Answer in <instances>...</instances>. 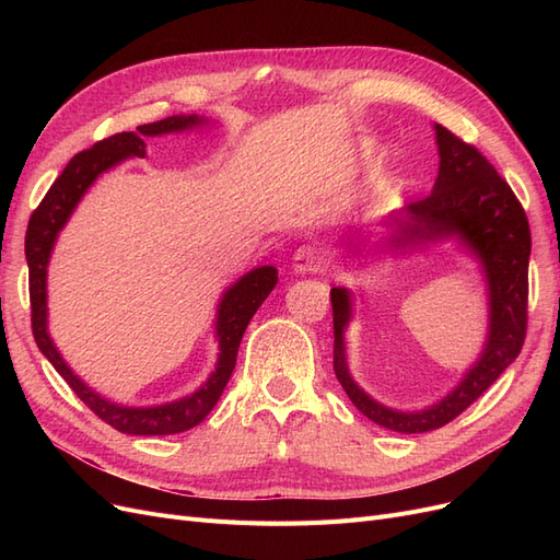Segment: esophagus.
<instances>
[{"instance_id":"34e87169","label":"esophagus","mask_w":560,"mask_h":560,"mask_svg":"<svg viewBox=\"0 0 560 560\" xmlns=\"http://www.w3.org/2000/svg\"><path fill=\"white\" fill-rule=\"evenodd\" d=\"M292 261H294L292 264L294 270H296V273H301V276L317 273V270H322V266H325V261H322V257H319V252L315 247H311V245L299 247L294 252V259Z\"/></svg>"}]
</instances>
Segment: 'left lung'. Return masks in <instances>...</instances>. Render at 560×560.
I'll return each mask as SVG.
<instances>
[{
	"mask_svg": "<svg viewBox=\"0 0 560 560\" xmlns=\"http://www.w3.org/2000/svg\"><path fill=\"white\" fill-rule=\"evenodd\" d=\"M439 175L428 198L409 202L387 219V233L364 241L354 252L409 254L434 243L455 241L481 266L488 294V334L483 350L446 397L418 411L389 409L354 383L346 358V329L352 296L346 287L331 290L334 371L358 409L376 425L401 434L444 428L477 401L523 348L528 322L530 226L518 198L477 147L434 126Z\"/></svg>",
	"mask_w": 560,
	"mask_h": 560,
	"instance_id": "1",
	"label": "left lung"
}]
</instances>
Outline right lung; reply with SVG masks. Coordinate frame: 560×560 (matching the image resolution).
<instances>
[{"mask_svg": "<svg viewBox=\"0 0 560 560\" xmlns=\"http://www.w3.org/2000/svg\"><path fill=\"white\" fill-rule=\"evenodd\" d=\"M208 118L198 114L189 116H167L156 124L138 126L135 132H116L112 138L95 142L91 149L77 154L62 175L54 182L39 208L32 212L27 233H25V259L30 268V306H32V334L44 358L56 366L58 374L74 389V395L89 406V409L103 418L107 425L124 434H177L196 428L200 420L214 409V404L222 397L224 387L235 369V358L243 341V334L249 325L252 315L273 292L278 282L276 266L252 268L241 280H235L229 290L219 299L214 334L219 341V358L214 371L208 376L196 393L186 395L175 401H165L156 406H124L100 397L93 387L83 383L74 371L67 366L60 350L56 348L54 338L48 334V306H46V276L50 252L65 224L70 222L72 212L77 210L79 200L83 198L93 182L112 171L114 165L130 156H147V138H159L167 132H184L206 126Z\"/></svg>", "mask_w": 560, "mask_h": 560, "instance_id": "obj_1", "label": "right lung"}]
</instances>
